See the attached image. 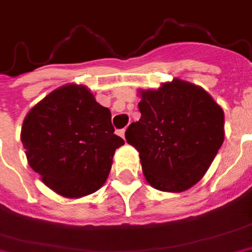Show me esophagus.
Returning <instances> with one entry per match:
<instances>
[{"label": "esophagus", "instance_id": "esophagus-1", "mask_svg": "<svg viewBox=\"0 0 252 252\" xmlns=\"http://www.w3.org/2000/svg\"><path fill=\"white\" fill-rule=\"evenodd\" d=\"M117 132H118V135H120V137H126V128H123V129H118V131H117Z\"/></svg>", "mask_w": 252, "mask_h": 252}]
</instances>
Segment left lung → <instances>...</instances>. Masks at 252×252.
Listing matches in <instances>:
<instances>
[{"instance_id": "obj_1", "label": "left lung", "mask_w": 252, "mask_h": 252, "mask_svg": "<svg viewBox=\"0 0 252 252\" xmlns=\"http://www.w3.org/2000/svg\"><path fill=\"white\" fill-rule=\"evenodd\" d=\"M141 118L126 139L151 186L182 191L200 181L224 141V113L203 89L175 79L141 92Z\"/></svg>"}]
</instances>
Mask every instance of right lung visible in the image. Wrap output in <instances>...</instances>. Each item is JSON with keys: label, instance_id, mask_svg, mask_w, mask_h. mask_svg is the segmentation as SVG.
<instances>
[{"label": "right lung", "instance_id": "obj_1", "mask_svg": "<svg viewBox=\"0 0 252 252\" xmlns=\"http://www.w3.org/2000/svg\"><path fill=\"white\" fill-rule=\"evenodd\" d=\"M21 141L29 166L52 190L80 197L98 190L124 139L114 134L111 113L84 86L52 92L24 120Z\"/></svg>", "mask_w": 252, "mask_h": 252}]
</instances>
